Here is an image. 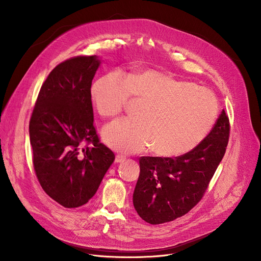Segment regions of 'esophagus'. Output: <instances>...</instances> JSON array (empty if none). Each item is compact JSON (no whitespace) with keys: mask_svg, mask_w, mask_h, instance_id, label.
Wrapping results in <instances>:
<instances>
[{"mask_svg":"<svg viewBox=\"0 0 261 261\" xmlns=\"http://www.w3.org/2000/svg\"><path fill=\"white\" fill-rule=\"evenodd\" d=\"M125 159H126V156H125V155H122V154H117V155H116V158H115V162H116V163H121V162L125 161Z\"/></svg>","mask_w":261,"mask_h":261,"instance_id":"1","label":"esophagus"}]
</instances>
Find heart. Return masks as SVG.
I'll return each instance as SVG.
<instances>
[{"mask_svg": "<svg viewBox=\"0 0 261 261\" xmlns=\"http://www.w3.org/2000/svg\"><path fill=\"white\" fill-rule=\"evenodd\" d=\"M91 99L103 117H115L134 97L144 101L141 118H121L103 129L105 142L118 151L177 158L198 147L213 129L219 106L214 93L194 82L152 68L125 75L109 72L96 79Z\"/></svg>", "mask_w": 261, "mask_h": 261, "instance_id": "1", "label": "heart"}]
</instances>
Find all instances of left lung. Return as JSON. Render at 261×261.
I'll return each instance as SVG.
<instances>
[{
  "instance_id": "1",
  "label": "left lung",
  "mask_w": 261,
  "mask_h": 261,
  "mask_svg": "<svg viewBox=\"0 0 261 261\" xmlns=\"http://www.w3.org/2000/svg\"><path fill=\"white\" fill-rule=\"evenodd\" d=\"M229 138L224 110L198 147L177 158H140V176L133 193L139 216L161 224L184 216L200 202L222 161Z\"/></svg>"
}]
</instances>
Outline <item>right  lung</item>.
Segmentation results:
<instances>
[{
  "instance_id": "1",
  "label": "right lung",
  "mask_w": 261,
  "mask_h": 261,
  "mask_svg": "<svg viewBox=\"0 0 261 261\" xmlns=\"http://www.w3.org/2000/svg\"><path fill=\"white\" fill-rule=\"evenodd\" d=\"M99 64L96 56L58 64L41 87L30 121L38 181L66 208L89 202L115 160L94 127L90 90Z\"/></svg>"
}]
</instances>
